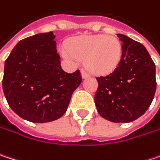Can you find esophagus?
Wrapping results in <instances>:
<instances>
[{"label": "esophagus", "instance_id": "esophagus-1", "mask_svg": "<svg viewBox=\"0 0 160 160\" xmlns=\"http://www.w3.org/2000/svg\"><path fill=\"white\" fill-rule=\"evenodd\" d=\"M90 76V74L87 72V71H85V70H82L81 71V77H82V79H86V78H88Z\"/></svg>", "mask_w": 160, "mask_h": 160}]
</instances>
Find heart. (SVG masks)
Returning <instances> with one entry per match:
<instances>
[{"label":"heart","mask_w":160,"mask_h":160,"mask_svg":"<svg viewBox=\"0 0 160 160\" xmlns=\"http://www.w3.org/2000/svg\"><path fill=\"white\" fill-rule=\"evenodd\" d=\"M63 55L68 59H86V66L92 73L105 75L112 72L119 65L123 47L115 37L86 36L69 41Z\"/></svg>","instance_id":"heart-1"}]
</instances>
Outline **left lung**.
I'll use <instances>...</instances> for the list:
<instances>
[{
  "instance_id": "1",
  "label": "left lung",
  "mask_w": 160,
  "mask_h": 160,
  "mask_svg": "<svg viewBox=\"0 0 160 160\" xmlns=\"http://www.w3.org/2000/svg\"><path fill=\"white\" fill-rule=\"evenodd\" d=\"M123 55L117 68L96 78L94 102L99 114L113 123L132 122L149 108L156 92V67L146 48L118 34Z\"/></svg>"
}]
</instances>
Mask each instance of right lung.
Listing matches in <instances>:
<instances>
[{"label":"right lung","mask_w":160,"mask_h":160,"mask_svg":"<svg viewBox=\"0 0 160 160\" xmlns=\"http://www.w3.org/2000/svg\"><path fill=\"white\" fill-rule=\"evenodd\" d=\"M53 32L17 43L5 60L2 90L9 106L22 119L48 123L60 118L80 86V70L65 72Z\"/></svg>","instance_id":"1"}]
</instances>
